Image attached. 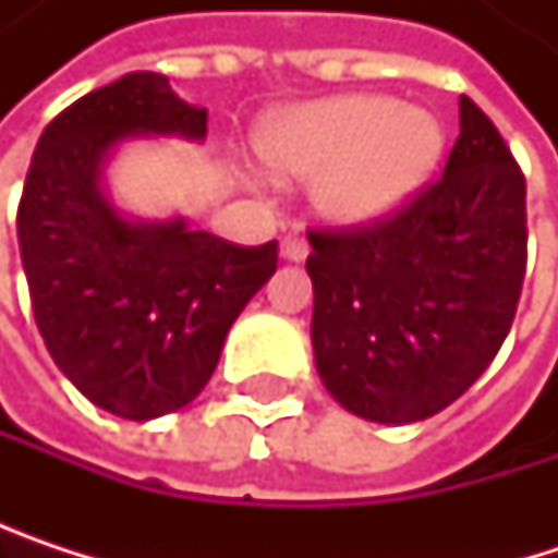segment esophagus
<instances>
[{
  "instance_id": "obj_1",
  "label": "esophagus",
  "mask_w": 558,
  "mask_h": 558,
  "mask_svg": "<svg viewBox=\"0 0 558 558\" xmlns=\"http://www.w3.org/2000/svg\"><path fill=\"white\" fill-rule=\"evenodd\" d=\"M306 255H310V242L303 235L290 232L280 239V258L283 262H306Z\"/></svg>"
}]
</instances>
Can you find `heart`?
<instances>
[{
    "mask_svg": "<svg viewBox=\"0 0 558 558\" xmlns=\"http://www.w3.org/2000/svg\"><path fill=\"white\" fill-rule=\"evenodd\" d=\"M255 151L280 183L310 186L313 213L332 229H368L407 209L446 151L439 119L388 96H332L268 116Z\"/></svg>",
    "mask_w": 558,
    "mask_h": 558,
    "instance_id": "heart-1",
    "label": "heart"
}]
</instances>
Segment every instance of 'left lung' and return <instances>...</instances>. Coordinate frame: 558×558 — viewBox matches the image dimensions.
Instances as JSON below:
<instances>
[{"mask_svg":"<svg viewBox=\"0 0 558 558\" xmlns=\"http://www.w3.org/2000/svg\"><path fill=\"white\" fill-rule=\"evenodd\" d=\"M313 355L372 423H416L478 381L526 271V183L495 122L459 99L442 180L368 229L310 232Z\"/></svg>","mask_w":558,"mask_h":558,"instance_id":"1","label":"left lung"}]
</instances>
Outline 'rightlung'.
I'll return each instance as SVG.
<instances>
[{
  "label": "right lung",
  "mask_w": 558,
  "mask_h": 558,
  "mask_svg": "<svg viewBox=\"0 0 558 558\" xmlns=\"http://www.w3.org/2000/svg\"><path fill=\"white\" fill-rule=\"evenodd\" d=\"M206 138V109L161 73H125L45 129L19 203L35 323L57 368L96 407L155 420L216 372L245 303L278 271V242L242 248L183 216L116 209L106 168L132 138Z\"/></svg>",
  "instance_id": "1"
}]
</instances>
